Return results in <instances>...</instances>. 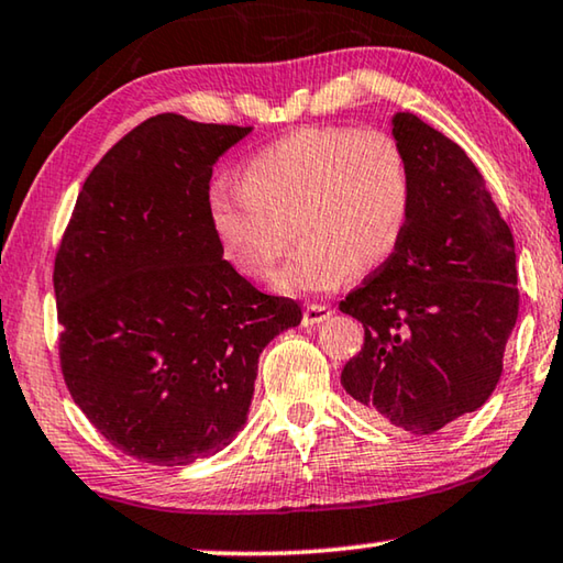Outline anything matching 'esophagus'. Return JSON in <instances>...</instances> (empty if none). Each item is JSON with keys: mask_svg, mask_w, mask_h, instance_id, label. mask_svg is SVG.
Here are the masks:
<instances>
[{"mask_svg": "<svg viewBox=\"0 0 563 563\" xmlns=\"http://www.w3.org/2000/svg\"><path fill=\"white\" fill-rule=\"evenodd\" d=\"M334 311H331L329 303H307V309H303V327H317L321 321H327Z\"/></svg>", "mask_w": 563, "mask_h": 563, "instance_id": "esophagus-1", "label": "esophagus"}]
</instances>
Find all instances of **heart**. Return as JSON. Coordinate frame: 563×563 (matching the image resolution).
<instances>
[{"label": "heart", "instance_id": "b5f03b06", "mask_svg": "<svg viewBox=\"0 0 563 563\" xmlns=\"http://www.w3.org/2000/svg\"><path fill=\"white\" fill-rule=\"evenodd\" d=\"M236 189L214 187L207 199L221 260L264 282L291 234L299 249L274 289L294 297L379 269L401 246L413 209L407 152L382 129H294L249 156Z\"/></svg>", "mask_w": 563, "mask_h": 563}]
</instances>
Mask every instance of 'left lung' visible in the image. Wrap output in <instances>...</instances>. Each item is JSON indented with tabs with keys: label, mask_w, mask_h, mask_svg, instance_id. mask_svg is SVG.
Segmentation results:
<instances>
[{
	"label": "left lung",
	"mask_w": 563,
	"mask_h": 563,
	"mask_svg": "<svg viewBox=\"0 0 563 563\" xmlns=\"http://www.w3.org/2000/svg\"><path fill=\"white\" fill-rule=\"evenodd\" d=\"M413 209L389 262L339 303L364 324L342 384L368 417L434 434L484 407L519 317L511 229L466 152L417 114L391 117Z\"/></svg>",
	"instance_id": "left-lung-1"
}]
</instances>
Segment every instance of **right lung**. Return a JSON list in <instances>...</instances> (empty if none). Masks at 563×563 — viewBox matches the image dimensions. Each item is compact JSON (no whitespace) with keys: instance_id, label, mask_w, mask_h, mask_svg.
I'll list each match as a JSON object with an SVG mask.
<instances>
[{"instance_id":"obj_1","label":"right lung","mask_w":563,"mask_h":563,"mask_svg":"<svg viewBox=\"0 0 563 563\" xmlns=\"http://www.w3.org/2000/svg\"><path fill=\"white\" fill-rule=\"evenodd\" d=\"M249 132L146 119L91 169L54 262L71 399L146 464L187 466L232 444L262 349L301 321L297 301L221 260L209 229L211 167Z\"/></svg>"}]
</instances>
